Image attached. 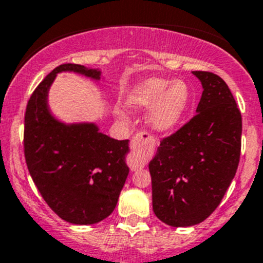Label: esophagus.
I'll return each mask as SVG.
<instances>
[{"label":"esophagus","instance_id":"obj_1","mask_svg":"<svg viewBox=\"0 0 263 263\" xmlns=\"http://www.w3.org/2000/svg\"><path fill=\"white\" fill-rule=\"evenodd\" d=\"M154 139L149 136L146 132H139L131 140V158H129V167L132 170L141 168L145 166L148 157L153 153Z\"/></svg>","mask_w":263,"mask_h":263}]
</instances>
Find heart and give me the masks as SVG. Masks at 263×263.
I'll return each mask as SVG.
<instances>
[{"mask_svg":"<svg viewBox=\"0 0 263 263\" xmlns=\"http://www.w3.org/2000/svg\"><path fill=\"white\" fill-rule=\"evenodd\" d=\"M191 101L188 85L181 80L171 82L153 78L141 83L129 96V105L134 109L145 110L153 106L148 122L156 132H170L180 123Z\"/></svg>","mask_w":263,"mask_h":263,"instance_id":"1","label":"heart"}]
</instances>
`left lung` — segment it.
<instances>
[{
  "mask_svg": "<svg viewBox=\"0 0 263 263\" xmlns=\"http://www.w3.org/2000/svg\"><path fill=\"white\" fill-rule=\"evenodd\" d=\"M202 84L197 114L162 139L149 163L153 212L171 227H190L218 208L240 161L241 112L224 80L193 71Z\"/></svg>",
  "mask_w": 263,
  "mask_h": 263,
  "instance_id": "left-lung-1",
  "label": "left lung"
}]
</instances>
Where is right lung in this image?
<instances>
[{"mask_svg": "<svg viewBox=\"0 0 263 263\" xmlns=\"http://www.w3.org/2000/svg\"><path fill=\"white\" fill-rule=\"evenodd\" d=\"M100 80L101 71L65 63L31 95L24 115V157L33 183L55 214L72 224H95L114 212L129 168L128 140H115L93 123L65 124L50 114L48 92L58 72Z\"/></svg>", "mask_w": 263, "mask_h": 263, "instance_id": "add662e5", "label": "right lung"}]
</instances>
